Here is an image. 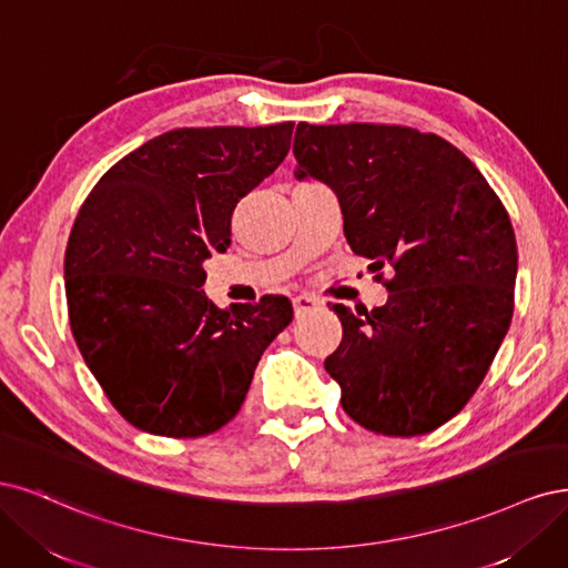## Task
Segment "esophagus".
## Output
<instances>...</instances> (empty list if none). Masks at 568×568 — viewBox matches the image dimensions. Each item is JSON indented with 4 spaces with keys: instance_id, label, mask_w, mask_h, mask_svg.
I'll list each match as a JSON object with an SVG mask.
<instances>
[{
    "instance_id": "esophagus-1",
    "label": "esophagus",
    "mask_w": 568,
    "mask_h": 568,
    "mask_svg": "<svg viewBox=\"0 0 568 568\" xmlns=\"http://www.w3.org/2000/svg\"><path fill=\"white\" fill-rule=\"evenodd\" d=\"M318 304L321 302L316 297H311V295H300V297L292 300V306H295V316L308 314V311H314Z\"/></svg>"
}]
</instances>
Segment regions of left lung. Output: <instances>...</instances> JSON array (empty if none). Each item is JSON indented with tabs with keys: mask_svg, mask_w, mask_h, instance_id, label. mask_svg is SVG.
<instances>
[{
	"mask_svg": "<svg viewBox=\"0 0 568 568\" xmlns=\"http://www.w3.org/2000/svg\"><path fill=\"white\" fill-rule=\"evenodd\" d=\"M292 153L300 179L335 191L349 247L394 266L384 306H333L325 371L344 413L384 436L434 432L479 389L515 311L505 205L465 153L413 126L300 122Z\"/></svg>",
	"mask_w": 568,
	"mask_h": 568,
	"instance_id": "obj_1",
	"label": "left lung"
}]
</instances>
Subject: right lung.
Masks as SVG:
<instances>
[{"label": "right lung", "mask_w": 568, "mask_h": 568, "mask_svg": "<svg viewBox=\"0 0 568 568\" xmlns=\"http://www.w3.org/2000/svg\"><path fill=\"white\" fill-rule=\"evenodd\" d=\"M292 122L184 126L108 170L72 224L65 297L78 349L141 432L197 438L241 410L287 297L219 308L203 262L231 245L235 205L285 160Z\"/></svg>", "instance_id": "obj_1"}]
</instances>
